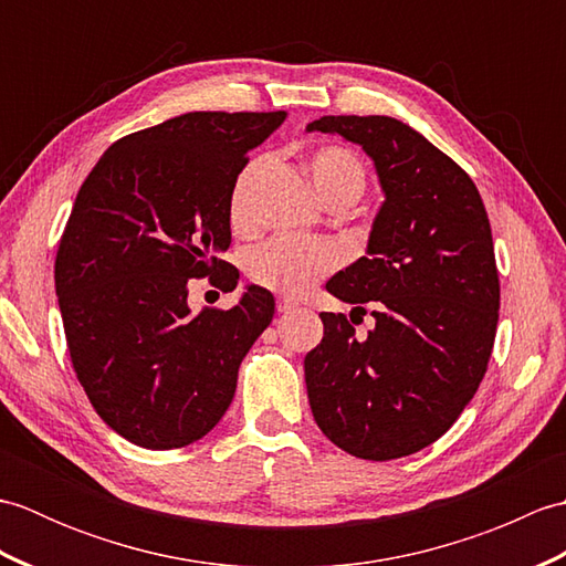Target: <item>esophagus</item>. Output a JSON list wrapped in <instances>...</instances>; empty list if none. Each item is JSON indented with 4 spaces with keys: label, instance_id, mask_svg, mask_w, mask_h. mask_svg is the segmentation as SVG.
I'll return each instance as SVG.
<instances>
[{
    "label": "esophagus",
    "instance_id": "34e87169",
    "mask_svg": "<svg viewBox=\"0 0 566 566\" xmlns=\"http://www.w3.org/2000/svg\"><path fill=\"white\" fill-rule=\"evenodd\" d=\"M294 308H296V302H292V298H286V296L276 298V311H280V314H290V311H294Z\"/></svg>",
    "mask_w": 566,
    "mask_h": 566
}]
</instances>
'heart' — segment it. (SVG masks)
<instances>
[{"label": "heart", "mask_w": 566, "mask_h": 566, "mask_svg": "<svg viewBox=\"0 0 566 566\" xmlns=\"http://www.w3.org/2000/svg\"><path fill=\"white\" fill-rule=\"evenodd\" d=\"M308 172L314 179L318 195L326 199L338 191H355L359 195L365 185L363 167L355 160V155L345 148H321L308 160ZM255 167L238 177L231 195V221L235 228L248 226V191ZM340 250L331 243L298 238V235H276L268 243L252 250L248 260L250 280L268 286V290L298 296L311 290L321 276L338 268Z\"/></svg>", "instance_id": "1"}]
</instances>
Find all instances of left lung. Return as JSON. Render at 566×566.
I'll return each mask as SVG.
<instances>
[{
	"label": "left lung",
	"mask_w": 566,
	"mask_h": 566,
	"mask_svg": "<svg viewBox=\"0 0 566 566\" xmlns=\"http://www.w3.org/2000/svg\"><path fill=\"white\" fill-rule=\"evenodd\" d=\"M331 134L367 153L384 201L367 255L326 290L375 328L357 338L353 316L321 314L323 340L304 357L311 413L340 450L396 460L436 442L482 381L499 323L491 226L472 179L391 116H323Z\"/></svg>",
	"instance_id": "1"
}]
</instances>
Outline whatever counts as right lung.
I'll return each mask as SVG.
<instances>
[{"mask_svg": "<svg viewBox=\"0 0 566 566\" xmlns=\"http://www.w3.org/2000/svg\"><path fill=\"white\" fill-rule=\"evenodd\" d=\"M284 112H189L130 134L84 179L55 260L72 367L94 411L146 450L185 448L231 406L238 367L274 296L248 284L228 311L191 314L189 280L219 274L245 155ZM223 292L238 270L221 274Z\"/></svg>", "mask_w": 566, "mask_h": 566, "instance_id": "right-lung-1", "label": "right lung"}]
</instances>
